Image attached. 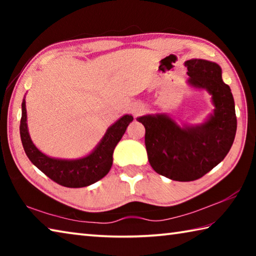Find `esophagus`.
Wrapping results in <instances>:
<instances>
[{
  "label": "esophagus",
  "mask_w": 256,
  "mask_h": 256,
  "mask_svg": "<svg viewBox=\"0 0 256 256\" xmlns=\"http://www.w3.org/2000/svg\"><path fill=\"white\" fill-rule=\"evenodd\" d=\"M144 105H141V104H134L131 108V112L133 114L134 118H136V116L141 114V112H144Z\"/></svg>",
  "instance_id": "1"
}]
</instances>
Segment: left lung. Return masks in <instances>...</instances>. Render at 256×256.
<instances>
[{"mask_svg": "<svg viewBox=\"0 0 256 256\" xmlns=\"http://www.w3.org/2000/svg\"><path fill=\"white\" fill-rule=\"evenodd\" d=\"M188 84L211 94L214 110L201 124L178 125L170 115L148 114L136 120L146 128L148 159L158 174L178 182L201 178L230 150L235 140L237 120L235 102L229 86L214 62L192 58L185 62Z\"/></svg>", "mask_w": 256, "mask_h": 256, "instance_id": "1", "label": "left lung"}]
</instances>
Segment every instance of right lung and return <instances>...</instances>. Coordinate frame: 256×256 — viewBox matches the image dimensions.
Listing matches in <instances>:
<instances>
[{"label": "right lung", "mask_w": 256, "mask_h": 256, "mask_svg": "<svg viewBox=\"0 0 256 256\" xmlns=\"http://www.w3.org/2000/svg\"><path fill=\"white\" fill-rule=\"evenodd\" d=\"M20 136L26 154L38 170L52 180L66 188H84L96 183L105 177L112 164L115 146L124 136L128 124L133 120L132 115H124L107 128L105 136L92 152L78 159H60L50 157L34 144L29 136L27 124V110L24 98L21 104Z\"/></svg>", "instance_id": "1"}]
</instances>
